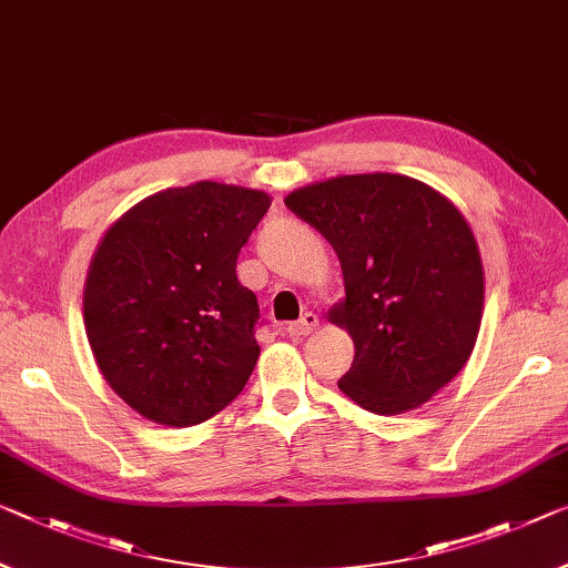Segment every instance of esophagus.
Returning <instances> with one entry per match:
<instances>
[{
	"label": "esophagus",
	"mask_w": 568,
	"mask_h": 568,
	"mask_svg": "<svg viewBox=\"0 0 568 568\" xmlns=\"http://www.w3.org/2000/svg\"><path fill=\"white\" fill-rule=\"evenodd\" d=\"M320 327V317L314 312H304L300 320L296 322H290V325H286V333H290L292 337H304V335H310V333H314V329Z\"/></svg>",
	"instance_id": "obj_1"
}]
</instances>
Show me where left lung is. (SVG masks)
Segmentation results:
<instances>
[{"mask_svg": "<svg viewBox=\"0 0 568 568\" xmlns=\"http://www.w3.org/2000/svg\"><path fill=\"white\" fill-rule=\"evenodd\" d=\"M333 243L345 300L329 320L355 343L339 390L394 416L429 400L465 368L485 302L483 258L455 205L406 174H339L284 197Z\"/></svg>", "mask_w": 568, "mask_h": 568, "instance_id": "1", "label": "left lung"}]
</instances>
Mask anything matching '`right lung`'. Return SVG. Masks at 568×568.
<instances>
[{
  "instance_id": "1",
  "label": "right lung",
  "mask_w": 568,
  "mask_h": 568,
  "mask_svg": "<svg viewBox=\"0 0 568 568\" xmlns=\"http://www.w3.org/2000/svg\"><path fill=\"white\" fill-rule=\"evenodd\" d=\"M268 205L261 190L200 180L144 197L103 233L83 325L103 378L139 416L193 426L246 386L258 302L235 261Z\"/></svg>"
}]
</instances>
